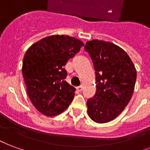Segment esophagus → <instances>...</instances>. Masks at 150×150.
<instances>
[{
  "mask_svg": "<svg viewBox=\"0 0 150 150\" xmlns=\"http://www.w3.org/2000/svg\"><path fill=\"white\" fill-rule=\"evenodd\" d=\"M76 89L78 90L79 92H81V90H82V85H80V86H77V87H76Z\"/></svg>",
  "mask_w": 150,
  "mask_h": 150,
  "instance_id": "34e87169",
  "label": "esophagus"
}]
</instances>
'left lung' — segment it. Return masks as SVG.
<instances>
[{
	"instance_id": "8db88e82",
	"label": "left lung",
	"mask_w": 150,
	"mask_h": 150,
	"mask_svg": "<svg viewBox=\"0 0 150 150\" xmlns=\"http://www.w3.org/2000/svg\"><path fill=\"white\" fill-rule=\"evenodd\" d=\"M84 50L95 69L96 92L87 101L88 115L98 123L115 119L130 102L137 73L127 53L110 42L93 39Z\"/></svg>"
}]
</instances>
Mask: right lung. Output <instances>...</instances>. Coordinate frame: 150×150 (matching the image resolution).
<instances>
[{
  "label": "right lung",
  "mask_w": 150,
  "mask_h": 150,
  "mask_svg": "<svg viewBox=\"0 0 150 150\" xmlns=\"http://www.w3.org/2000/svg\"><path fill=\"white\" fill-rule=\"evenodd\" d=\"M84 46L74 37L51 35L26 51L22 73L28 96L39 112L55 116L70 104L76 89L65 81L67 72L64 66Z\"/></svg>",
  "instance_id": "right-lung-1"
}]
</instances>
